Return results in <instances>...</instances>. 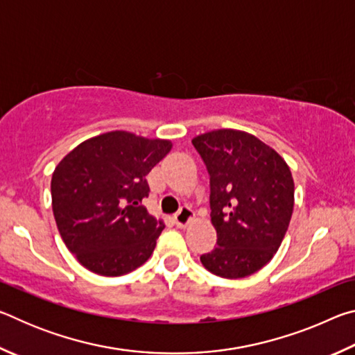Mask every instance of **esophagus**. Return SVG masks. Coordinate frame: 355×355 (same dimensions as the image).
<instances>
[{"label":"esophagus","mask_w":355,"mask_h":355,"mask_svg":"<svg viewBox=\"0 0 355 355\" xmlns=\"http://www.w3.org/2000/svg\"><path fill=\"white\" fill-rule=\"evenodd\" d=\"M192 220H194V211L188 207H183L175 214V218H173V224H175L178 228H186Z\"/></svg>","instance_id":"34e87169"}]
</instances>
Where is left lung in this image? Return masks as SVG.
Masks as SVG:
<instances>
[{
    "instance_id": "left-lung-1",
    "label": "left lung",
    "mask_w": 355,
    "mask_h": 355,
    "mask_svg": "<svg viewBox=\"0 0 355 355\" xmlns=\"http://www.w3.org/2000/svg\"><path fill=\"white\" fill-rule=\"evenodd\" d=\"M192 146L209 173V216L218 233V245L200 261L219 277H248L272 260L290 225V167L274 148L239 130L208 131Z\"/></svg>"
}]
</instances>
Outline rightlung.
<instances>
[{"mask_svg":"<svg viewBox=\"0 0 355 355\" xmlns=\"http://www.w3.org/2000/svg\"><path fill=\"white\" fill-rule=\"evenodd\" d=\"M167 139L110 131L81 142L56 166L51 203L58 230L84 268L128 274L153 254L164 222L150 216L147 173L171 152Z\"/></svg>","mask_w":355,"mask_h":355,"instance_id":"obj_1","label":"right lung"}]
</instances>
